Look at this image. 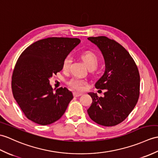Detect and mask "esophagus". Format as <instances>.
Wrapping results in <instances>:
<instances>
[{
	"mask_svg": "<svg viewBox=\"0 0 158 158\" xmlns=\"http://www.w3.org/2000/svg\"><path fill=\"white\" fill-rule=\"evenodd\" d=\"M82 95L81 93H79V92H76V91H75V92H73V96H74V97H79V96H81Z\"/></svg>",
	"mask_w": 158,
	"mask_h": 158,
	"instance_id": "obj_1",
	"label": "esophagus"
}]
</instances>
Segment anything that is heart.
I'll return each instance as SVG.
<instances>
[{"instance_id":"obj_1","label":"heart","mask_w":158,"mask_h":158,"mask_svg":"<svg viewBox=\"0 0 158 158\" xmlns=\"http://www.w3.org/2000/svg\"><path fill=\"white\" fill-rule=\"evenodd\" d=\"M81 58L85 62L88 69L93 68L96 69L98 64V57L97 55L91 52V51H86L83 52L81 55ZM71 63V56H67L63 61L62 67L64 69H67L70 67ZM85 81L83 80L79 79L78 78H73L71 80L69 81L68 84L69 86H71L72 88L77 90H82L83 89L84 85H85Z\"/></svg>"}]
</instances>
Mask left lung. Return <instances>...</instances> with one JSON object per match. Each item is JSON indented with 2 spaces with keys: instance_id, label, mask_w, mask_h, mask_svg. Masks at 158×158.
Here are the masks:
<instances>
[{
  "instance_id": "1",
  "label": "left lung",
  "mask_w": 158,
  "mask_h": 158,
  "mask_svg": "<svg viewBox=\"0 0 158 158\" xmlns=\"http://www.w3.org/2000/svg\"><path fill=\"white\" fill-rule=\"evenodd\" d=\"M100 50L106 69L96 83L97 89H105L104 97L89 93L92 103L87 113L100 125L112 127L122 123L136 106L140 88V76L130 54L115 40L106 36L87 38Z\"/></svg>"
}]
</instances>
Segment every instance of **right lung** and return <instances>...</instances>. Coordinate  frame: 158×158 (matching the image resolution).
I'll use <instances>...</instances> for the list:
<instances>
[{
    "label": "right lung",
    "instance_id": "1",
    "mask_svg": "<svg viewBox=\"0 0 158 158\" xmlns=\"http://www.w3.org/2000/svg\"><path fill=\"white\" fill-rule=\"evenodd\" d=\"M80 42L78 38H48L33 43L20 55L11 87L15 100L29 120L48 125L64 114L73 94L66 87L54 91L49 79L62 70L65 58Z\"/></svg>",
    "mask_w": 158,
    "mask_h": 158
}]
</instances>
